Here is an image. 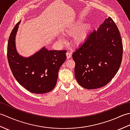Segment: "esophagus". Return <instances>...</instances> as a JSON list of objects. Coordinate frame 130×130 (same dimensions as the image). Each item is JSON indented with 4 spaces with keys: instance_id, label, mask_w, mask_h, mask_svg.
<instances>
[{
    "instance_id": "esophagus-1",
    "label": "esophagus",
    "mask_w": 130,
    "mask_h": 130,
    "mask_svg": "<svg viewBox=\"0 0 130 130\" xmlns=\"http://www.w3.org/2000/svg\"><path fill=\"white\" fill-rule=\"evenodd\" d=\"M67 59H70L71 57V53L70 52L68 51L67 52Z\"/></svg>"
}]
</instances>
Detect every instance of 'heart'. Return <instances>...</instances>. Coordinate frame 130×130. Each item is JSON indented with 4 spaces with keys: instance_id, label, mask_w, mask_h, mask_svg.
Instances as JSON below:
<instances>
[{
    "instance_id": "heart-1",
    "label": "heart",
    "mask_w": 130,
    "mask_h": 130,
    "mask_svg": "<svg viewBox=\"0 0 130 130\" xmlns=\"http://www.w3.org/2000/svg\"><path fill=\"white\" fill-rule=\"evenodd\" d=\"M84 22V19L83 18L78 19L73 24V25L67 31L68 34L73 35L79 29L74 35V40L77 42H80L83 40H84L90 29V24L89 23H85L83 24Z\"/></svg>"
}]
</instances>
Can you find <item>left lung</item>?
Masks as SVG:
<instances>
[{
	"instance_id": "left-lung-1",
	"label": "left lung",
	"mask_w": 130,
	"mask_h": 130,
	"mask_svg": "<svg viewBox=\"0 0 130 130\" xmlns=\"http://www.w3.org/2000/svg\"><path fill=\"white\" fill-rule=\"evenodd\" d=\"M123 45L119 30L108 17L93 30L73 54L77 82L87 89L107 85L116 74L122 60Z\"/></svg>"
}]
</instances>
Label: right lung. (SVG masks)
I'll list each match as a JSON object with an SVG mask.
<instances>
[{
  "mask_svg": "<svg viewBox=\"0 0 130 130\" xmlns=\"http://www.w3.org/2000/svg\"><path fill=\"white\" fill-rule=\"evenodd\" d=\"M19 22L11 32L7 46V58L13 75L29 92L43 94L56 85L59 69L67 59V50H48L45 47L28 57L17 51L15 38Z\"/></svg>",
  "mask_w": 130,
  "mask_h": 130,
  "instance_id": "add662e5",
  "label": "right lung"
}]
</instances>
